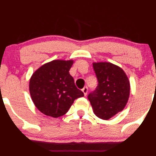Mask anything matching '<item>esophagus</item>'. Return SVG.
Listing matches in <instances>:
<instances>
[{
	"label": "esophagus",
	"mask_w": 156,
	"mask_h": 156,
	"mask_svg": "<svg viewBox=\"0 0 156 156\" xmlns=\"http://www.w3.org/2000/svg\"><path fill=\"white\" fill-rule=\"evenodd\" d=\"M82 91H83V93H84V96L87 95V91H88V88H87V87H84V88H83V89H82Z\"/></svg>",
	"instance_id": "1"
}]
</instances>
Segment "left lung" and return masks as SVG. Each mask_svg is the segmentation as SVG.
<instances>
[{
	"mask_svg": "<svg viewBox=\"0 0 156 156\" xmlns=\"http://www.w3.org/2000/svg\"><path fill=\"white\" fill-rule=\"evenodd\" d=\"M98 84L88 94V100L96 115L108 120L126 106L130 95V82L126 74L111 62H94Z\"/></svg>",
	"mask_w": 156,
	"mask_h": 156,
	"instance_id": "8db88e82",
	"label": "left lung"
}]
</instances>
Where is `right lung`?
I'll use <instances>...</instances> for the list:
<instances>
[{
    "instance_id": "obj_1",
    "label": "right lung",
    "mask_w": 156,
    "mask_h": 156,
    "mask_svg": "<svg viewBox=\"0 0 156 156\" xmlns=\"http://www.w3.org/2000/svg\"><path fill=\"white\" fill-rule=\"evenodd\" d=\"M72 60H53L33 73L29 82L31 100L37 109L53 118L68 112L75 100L84 97L69 74Z\"/></svg>"
}]
</instances>
